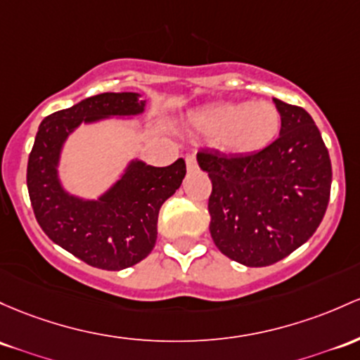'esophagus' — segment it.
<instances>
[{
	"label": "esophagus",
	"mask_w": 360,
	"mask_h": 360,
	"mask_svg": "<svg viewBox=\"0 0 360 360\" xmlns=\"http://www.w3.org/2000/svg\"><path fill=\"white\" fill-rule=\"evenodd\" d=\"M186 165H188V171H198V160H196L195 153H188L186 155Z\"/></svg>",
	"instance_id": "obj_1"
}]
</instances>
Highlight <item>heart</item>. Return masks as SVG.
Here are the masks:
<instances>
[{"mask_svg":"<svg viewBox=\"0 0 360 360\" xmlns=\"http://www.w3.org/2000/svg\"><path fill=\"white\" fill-rule=\"evenodd\" d=\"M195 124L227 152L251 155L275 140L282 116L270 102H224L198 110Z\"/></svg>","mask_w":360,"mask_h":360,"instance_id":"b5f03b06","label":"heart"}]
</instances>
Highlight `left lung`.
<instances>
[{
    "label": "left lung",
    "mask_w": 360,
    "mask_h": 360,
    "mask_svg": "<svg viewBox=\"0 0 360 360\" xmlns=\"http://www.w3.org/2000/svg\"><path fill=\"white\" fill-rule=\"evenodd\" d=\"M280 136L251 155L200 150L208 172L210 234L220 252L246 266H268L302 246L330 201L331 162L313 117L274 98Z\"/></svg>",
    "instance_id": "left-lung-1"
}]
</instances>
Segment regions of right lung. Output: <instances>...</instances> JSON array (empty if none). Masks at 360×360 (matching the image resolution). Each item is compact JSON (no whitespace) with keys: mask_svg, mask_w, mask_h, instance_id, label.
<instances>
[{"mask_svg":"<svg viewBox=\"0 0 360 360\" xmlns=\"http://www.w3.org/2000/svg\"><path fill=\"white\" fill-rule=\"evenodd\" d=\"M143 105L133 92L84 98L41 122L29 155L27 188L41 229L63 250L102 270H122L150 255L157 240L160 207L181 186L186 164L177 159L167 167H152L135 162L108 195L98 201H82L59 186V150L82 121L129 116L141 112Z\"/></svg>","mask_w":360,"mask_h":360,"instance_id":"right-lung-1","label":"right lung"}]
</instances>
